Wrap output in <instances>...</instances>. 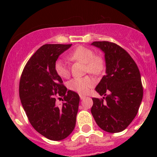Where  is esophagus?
Instances as JSON below:
<instances>
[{
  "mask_svg": "<svg viewBox=\"0 0 157 157\" xmlns=\"http://www.w3.org/2000/svg\"><path fill=\"white\" fill-rule=\"evenodd\" d=\"M80 98L81 99H85V98H86V96H84V95H80Z\"/></svg>",
  "mask_w": 157,
  "mask_h": 157,
  "instance_id": "1",
  "label": "esophagus"
}]
</instances>
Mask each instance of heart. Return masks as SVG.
Returning a JSON list of instances; mask_svg holds the SVG:
<instances>
[{
    "label": "heart",
    "instance_id": "heart-1",
    "mask_svg": "<svg viewBox=\"0 0 157 157\" xmlns=\"http://www.w3.org/2000/svg\"><path fill=\"white\" fill-rule=\"evenodd\" d=\"M69 59L86 64V71L93 74H99L105 67L104 61L100 56H96L90 48L79 46L68 55ZM55 69L57 74L61 78H67L70 76V69L67 64L59 59L55 62ZM96 83V80L91 77L74 78L68 82V88L80 94H86Z\"/></svg>",
    "mask_w": 157,
    "mask_h": 157
}]
</instances>
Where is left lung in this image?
Wrapping results in <instances>:
<instances>
[{"mask_svg":"<svg viewBox=\"0 0 157 157\" xmlns=\"http://www.w3.org/2000/svg\"><path fill=\"white\" fill-rule=\"evenodd\" d=\"M91 45L105 54V75L95 89L105 102L93 98L91 113L101 129L121 132L135 118L143 99L140 71L129 54L116 44L103 41Z\"/></svg>","mask_w":157,"mask_h":157,"instance_id":"left-lung-1","label":"left lung"}]
</instances>
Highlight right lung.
<instances>
[{"mask_svg":"<svg viewBox=\"0 0 157 157\" xmlns=\"http://www.w3.org/2000/svg\"><path fill=\"white\" fill-rule=\"evenodd\" d=\"M71 45H42L28 61L20 78V98L30 124L52 140L66 138L75 128L80 96L67 91L55 69L58 57ZM55 95L64 97L61 106L55 103Z\"/></svg>","mask_w":157,"mask_h":157,"instance_id":"right-lung-1","label":"right lung"}]
</instances>
